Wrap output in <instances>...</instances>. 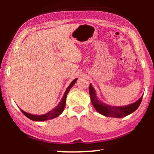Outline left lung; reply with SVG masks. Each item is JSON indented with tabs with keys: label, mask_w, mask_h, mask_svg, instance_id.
Returning <instances> with one entry per match:
<instances>
[{
	"label": "left lung",
	"mask_w": 154,
	"mask_h": 154,
	"mask_svg": "<svg viewBox=\"0 0 154 154\" xmlns=\"http://www.w3.org/2000/svg\"><path fill=\"white\" fill-rule=\"evenodd\" d=\"M89 93L92 105L99 113L106 117H112V118H124V117L136 111L139 106L140 103H141L143 98L142 96L136 102L128 105L114 106L106 105V104L101 102L100 100H98L96 94V91L91 84H90Z\"/></svg>",
	"instance_id": "1"
}]
</instances>
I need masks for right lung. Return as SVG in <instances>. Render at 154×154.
I'll list each match as a JSON object with an SVG mask.
<instances>
[{"instance_id": "1", "label": "right lung", "mask_w": 154, "mask_h": 154, "mask_svg": "<svg viewBox=\"0 0 154 154\" xmlns=\"http://www.w3.org/2000/svg\"><path fill=\"white\" fill-rule=\"evenodd\" d=\"M77 79H75L71 83V84L69 85V87L67 88V89L65 91L63 97H62V100L59 104L57 105L55 108L52 109V110L49 111L48 113L43 115H40V116H36V115H32L30 113H28L20 109L21 111L22 112V113L26 117H27L28 118H29L31 120L36 121V122H42L45 120H49V119H51L56 118V117L59 116L62 112L64 111V109L65 107V105H66V99L68 93H69V90H71V88L73 86V85L77 82Z\"/></svg>"}]
</instances>
